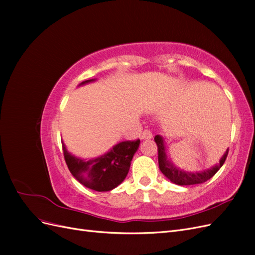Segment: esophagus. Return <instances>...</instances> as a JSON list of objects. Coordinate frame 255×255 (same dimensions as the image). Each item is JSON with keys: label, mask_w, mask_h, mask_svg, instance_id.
<instances>
[{"label": "esophagus", "mask_w": 255, "mask_h": 255, "mask_svg": "<svg viewBox=\"0 0 255 255\" xmlns=\"http://www.w3.org/2000/svg\"><path fill=\"white\" fill-rule=\"evenodd\" d=\"M152 137H153L152 133L150 132V130H148V129H144L143 132L141 133V136H140L141 139H151Z\"/></svg>", "instance_id": "34e87169"}]
</instances>
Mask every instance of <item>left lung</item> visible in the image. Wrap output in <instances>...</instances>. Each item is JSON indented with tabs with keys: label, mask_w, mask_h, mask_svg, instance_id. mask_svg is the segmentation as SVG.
<instances>
[{
	"label": "left lung",
	"mask_w": 255,
	"mask_h": 255,
	"mask_svg": "<svg viewBox=\"0 0 255 255\" xmlns=\"http://www.w3.org/2000/svg\"><path fill=\"white\" fill-rule=\"evenodd\" d=\"M154 140H155L157 144V150H158V166L161 173H163L167 179L170 180L172 183L176 185H181V186H185V185H196V184H201L210 180L213 177L216 172H217L219 169L225 164L226 158L228 156L229 149L225 152L222 157L220 158L219 163L216 164L215 166L211 167L210 169H205L203 171H198V172H188L184 171L179 167H176L172 161L167 157L166 154V144L164 138L160 135H156L154 137Z\"/></svg>",
	"instance_id": "1"
}]
</instances>
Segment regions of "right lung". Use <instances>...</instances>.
I'll return each instance as SVG.
<instances>
[{
	"label": "right lung",
	"mask_w": 255,
	"mask_h": 255,
	"mask_svg": "<svg viewBox=\"0 0 255 255\" xmlns=\"http://www.w3.org/2000/svg\"><path fill=\"white\" fill-rule=\"evenodd\" d=\"M96 79L82 82L80 86ZM140 140L119 142L101 156L91 159L76 157L69 152L64 141L63 151L66 164L72 175L85 187L96 191H110L120 185L127 177L130 161L139 148Z\"/></svg>",
	"instance_id": "1"
}]
</instances>
